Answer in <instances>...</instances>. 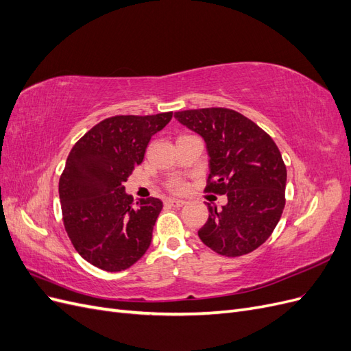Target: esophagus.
<instances>
[{
	"instance_id": "34e87169",
	"label": "esophagus",
	"mask_w": 351,
	"mask_h": 351,
	"mask_svg": "<svg viewBox=\"0 0 351 351\" xmlns=\"http://www.w3.org/2000/svg\"><path fill=\"white\" fill-rule=\"evenodd\" d=\"M167 205L178 208V206L186 205V200H182V199H168V200H167Z\"/></svg>"
}]
</instances>
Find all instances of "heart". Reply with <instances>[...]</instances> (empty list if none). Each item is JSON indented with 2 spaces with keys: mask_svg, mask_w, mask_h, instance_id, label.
<instances>
[{
  "mask_svg": "<svg viewBox=\"0 0 351 351\" xmlns=\"http://www.w3.org/2000/svg\"><path fill=\"white\" fill-rule=\"evenodd\" d=\"M184 183L182 182V180H173L171 183H169V189L174 190V192H182V190H184Z\"/></svg>",
  "mask_w": 351,
  "mask_h": 351,
  "instance_id": "heart-1",
  "label": "heart"
}]
</instances>
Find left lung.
<instances>
[{
  "instance_id": "left-lung-1",
  "label": "left lung",
  "mask_w": 351,
  "mask_h": 351,
  "mask_svg": "<svg viewBox=\"0 0 351 351\" xmlns=\"http://www.w3.org/2000/svg\"><path fill=\"white\" fill-rule=\"evenodd\" d=\"M176 119L204 137L209 155L205 192L227 195L197 234L222 256H243L258 249L277 227L285 205L287 168L278 146L243 114L228 108L178 111Z\"/></svg>"
}]
</instances>
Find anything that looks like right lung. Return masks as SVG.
Instances as JSON below:
<instances>
[{"instance_id":"right-lung-1","label":"right lung","mask_w":351,"mask_h":351,"mask_svg":"<svg viewBox=\"0 0 351 351\" xmlns=\"http://www.w3.org/2000/svg\"><path fill=\"white\" fill-rule=\"evenodd\" d=\"M171 117H110L70 151L58 184L62 221L74 249L93 267L124 271L149 249L162 202L147 197L134 204L124 183L142 164L151 137Z\"/></svg>"}]
</instances>
